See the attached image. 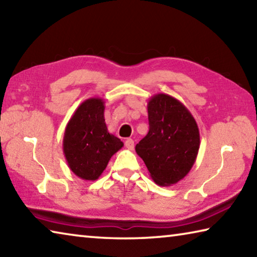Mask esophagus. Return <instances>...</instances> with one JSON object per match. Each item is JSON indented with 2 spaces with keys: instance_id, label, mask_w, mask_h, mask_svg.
<instances>
[{
  "instance_id": "1",
  "label": "esophagus",
  "mask_w": 257,
  "mask_h": 257,
  "mask_svg": "<svg viewBox=\"0 0 257 257\" xmlns=\"http://www.w3.org/2000/svg\"><path fill=\"white\" fill-rule=\"evenodd\" d=\"M124 145H125V147H127L128 150H130V151L134 150V141H133L132 138H128L127 141L124 142Z\"/></svg>"
}]
</instances>
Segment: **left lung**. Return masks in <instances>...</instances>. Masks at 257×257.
Returning <instances> with one entry per match:
<instances>
[{"instance_id": "8db88e82", "label": "left lung", "mask_w": 257, "mask_h": 257, "mask_svg": "<svg viewBox=\"0 0 257 257\" xmlns=\"http://www.w3.org/2000/svg\"><path fill=\"white\" fill-rule=\"evenodd\" d=\"M149 134L136 145L151 178L172 186L188 175L199 150L198 125L188 108L168 94H156L147 104Z\"/></svg>"}]
</instances>
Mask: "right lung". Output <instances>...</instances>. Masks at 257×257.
<instances>
[{"instance_id": "1", "label": "right lung", "mask_w": 257, "mask_h": 257, "mask_svg": "<svg viewBox=\"0 0 257 257\" xmlns=\"http://www.w3.org/2000/svg\"><path fill=\"white\" fill-rule=\"evenodd\" d=\"M104 110L103 98L86 99L64 130V156L70 170L82 180L98 179L112 155L123 146L118 137L108 133Z\"/></svg>"}]
</instances>
